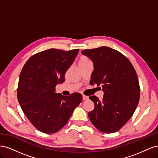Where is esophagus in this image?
Wrapping results in <instances>:
<instances>
[{"label": "esophagus", "mask_w": 158, "mask_h": 158, "mask_svg": "<svg viewBox=\"0 0 158 158\" xmlns=\"http://www.w3.org/2000/svg\"><path fill=\"white\" fill-rule=\"evenodd\" d=\"M89 99V97L87 96V95H83V100H87Z\"/></svg>", "instance_id": "obj_1"}]
</instances>
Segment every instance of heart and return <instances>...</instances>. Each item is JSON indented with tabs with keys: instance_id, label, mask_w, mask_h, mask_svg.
I'll list each match as a JSON object with an SVG mask.
<instances>
[{
	"instance_id": "b5f03b06",
	"label": "heart",
	"mask_w": 158,
	"mask_h": 158,
	"mask_svg": "<svg viewBox=\"0 0 158 158\" xmlns=\"http://www.w3.org/2000/svg\"><path fill=\"white\" fill-rule=\"evenodd\" d=\"M91 64H92V61H91L89 58H88L87 56L82 55L79 58L78 65L81 69L85 67V66H88Z\"/></svg>"
}]
</instances>
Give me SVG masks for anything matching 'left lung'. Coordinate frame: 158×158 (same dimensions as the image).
I'll return each instance as SVG.
<instances>
[{"label":"left lung","mask_w":158,"mask_h":158,"mask_svg":"<svg viewBox=\"0 0 158 158\" xmlns=\"http://www.w3.org/2000/svg\"><path fill=\"white\" fill-rule=\"evenodd\" d=\"M82 53L93 61L94 69L90 84L102 85V101L95 95L88 117L93 125L104 133L115 132L125 125L135 113L140 99V85L131 61L119 51L103 46L85 49Z\"/></svg>","instance_id":"left-lung-1"}]
</instances>
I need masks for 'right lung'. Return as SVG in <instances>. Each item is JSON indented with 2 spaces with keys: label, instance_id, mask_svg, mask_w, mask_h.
I'll list each match as a JSON object with an SVG mask.
<instances>
[{
  "label": "right lung",
  "instance_id": "right-lung-1",
  "mask_svg": "<svg viewBox=\"0 0 158 158\" xmlns=\"http://www.w3.org/2000/svg\"><path fill=\"white\" fill-rule=\"evenodd\" d=\"M78 49H49L32 55L23 66L19 78L17 97L22 111L38 131L58 132L82 100L80 93L69 96L55 92L57 84L73 64Z\"/></svg>",
  "mask_w": 158,
  "mask_h": 158
}]
</instances>
